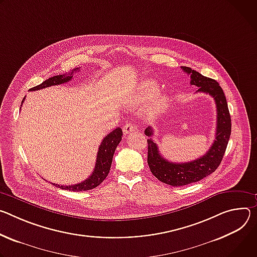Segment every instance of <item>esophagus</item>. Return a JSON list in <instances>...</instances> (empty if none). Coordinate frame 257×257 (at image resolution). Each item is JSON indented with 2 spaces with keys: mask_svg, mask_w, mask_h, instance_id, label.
Here are the masks:
<instances>
[{
  "mask_svg": "<svg viewBox=\"0 0 257 257\" xmlns=\"http://www.w3.org/2000/svg\"><path fill=\"white\" fill-rule=\"evenodd\" d=\"M134 130H135V126H134L131 122L125 123V124L123 125V127H122V131H123V134H124V135L131 134L132 132H134Z\"/></svg>",
  "mask_w": 257,
  "mask_h": 257,
  "instance_id": "esophagus-1",
  "label": "esophagus"
}]
</instances>
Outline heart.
<instances>
[{"instance_id":"b5f03b06","label":"heart","mask_w":257,"mask_h":257,"mask_svg":"<svg viewBox=\"0 0 257 257\" xmlns=\"http://www.w3.org/2000/svg\"><path fill=\"white\" fill-rule=\"evenodd\" d=\"M157 91H158V85L155 81L148 79V80L141 82L138 90L136 91L135 95L132 97V99L130 101L131 105L138 107V106L143 105L144 103H147L148 101H150L155 96ZM165 106H166V98L165 97H163V96L156 97L151 102V105L149 108V114L150 115H155L156 113H158L159 111L164 109Z\"/></svg>"}]
</instances>
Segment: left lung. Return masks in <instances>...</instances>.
Segmentation results:
<instances>
[{
    "mask_svg": "<svg viewBox=\"0 0 257 257\" xmlns=\"http://www.w3.org/2000/svg\"><path fill=\"white\" fill-rule=\"evenodd\" d=\"M182 69L191 75V84L197 85V92L209 94L216 104V133L215 140L209 150L201 157L185 163L170 162L159 153L158 146L152 138L148 139V164L151 173L160 182L174 186H186L200 181L213 172L220 164L231 136V115L227 103L219 83L209 77L203 76L190 67L182 66ZM145 135L153 136V128L148 126Z\"/></svg>",
    "mask_w": 257,
    "mask_h": 257,
    "instance_id": "left-lung-1",
    "label": "left lung"
}]
</instances>
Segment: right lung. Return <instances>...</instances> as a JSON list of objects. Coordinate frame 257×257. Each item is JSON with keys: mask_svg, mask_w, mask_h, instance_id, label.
Returning a JSON list of instances; mask_svg holds the SVG:
<instances>
[{"mask_svg": "<svg viewBox=\"0 0 257 257\" xmlns=\"http://www.w3.org/2000/svg\"><path fill=\"white\" fill-rule=\"evenodd\" d=\"M78 68H74L68 73L65 74H59V75H55L53 77H50L46 79L44 82L41 84L37 85V87H34L30 91H38L41 89H45L48 87H52V85H57V84H61L64 82H67L71 80L73 77L74 71H77ZM25 98H23L21 104L24 102ZM121 136H122V130L120 127H117L115 130H113L111 133H109L102 141V143L99 146L98 154H97V160H96V165L94 168V172L91 174V176L84 180L83 182L71 186H60L57 184H53L55 187H58L63 190L67 191H73V192H80V191H87L94 189L98 187L108 176L109 170L111 167L112 163V158L113 154L115 152L116 147L120 143L121 141Z\"/></svg>", "mask_w": 257, "mask_h": 257, "instance_id": "1", "label": "right lung"}]
</instances>
